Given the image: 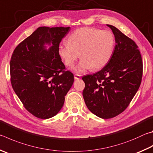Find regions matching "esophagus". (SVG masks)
Returning a JSON list of instances; mask_svg holds the SVG:
<instances>
[{
  "label": "esophagus",
  "instance_id": "esophagus-1",
  "mask_svg": "<svg viewBox=\"0 0 153 153\" xmlns=\"http://www.w3.org/2000/svg\"><path fill=\"white\" fill-rule=\"evenodd\" d=\"M74 78L76 79H78L80 78V76L78 74H75L74 75Z\"/></svg>",
  "mask_w": 153,
  "mask_h": 153
}]
</instances>
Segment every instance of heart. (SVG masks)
<instances>
[{
    "instance_id": "1",
    "label": "heart",
    "mask_w": 153,
    "mask_h": 153,
    "mask_svg": "<svg viewBox=\"0 0 153 153\" xmlns=\"http://www.w3.org/2000/svg\"><path fill=\"white\" fill-rule=\"evenodd\" d=\"M68 41L59 45L58 53L68 67H72L78 57L81 58L74 68L78 74L90 68L97 70L103 68L112 57L115 45L112 32L93 27L76 30L69 36Z\"/></svg>"
}]
</instances>
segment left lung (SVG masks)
Wrapping results in <instances>:
<instances>
[{"label": "left lung", "instance_id": "1", "mask_svg": "<svg viewBox=\"0 0 153 153\" xmlns=\"http://www.w3.org/2000/svg\"><path fill=\"white\" fill-rule=\"evenodd\" d=\"M116 45L107 65L93 75L82 77L83 96L94 114L112 118L126 110L140 87L143 60L134 41L110 25Z\"/></svg>", "mask_w": 153, "mask_h": 153}]
</instances>
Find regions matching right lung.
Masks as SVG:
<instances>
[{
    "label": "right lung",
    "mask_w": 153,
    "mask_h": 153,
    "mask_svg": "<svg viewBox=\"0 0 153 153\" xmlns=\"http://www.w3.org/2000/svg\"><path fill=\"white\" fill-rule=\"evenodd\" d=\"M69 27H40L16 46L10 62L12 87L24 107L41 119L59 112L73 85L74 74L65 70L58 53ZM45 44L52 45L46 50Z\"/></svg>",
    "instance_id": "right-lung-1"
}]
</instances>
